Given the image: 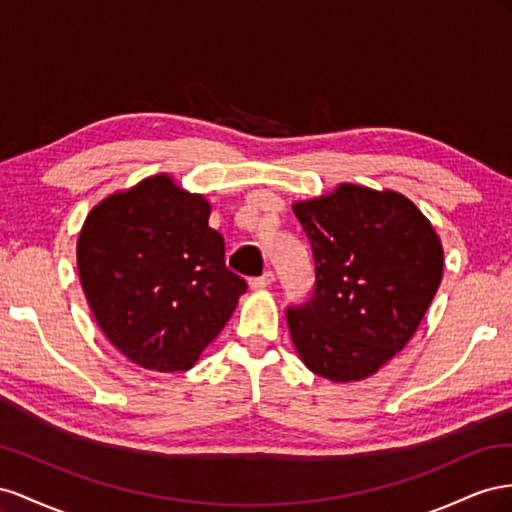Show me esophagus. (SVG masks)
<instances>
[{
    "label": "esophagus",
    "mask_w": 512,
    "mask_h": 512,
    "mask_svg": "<svg viewBox=\"0 0 512 512\" xmlns=\"http://www.w3.org/2000/svg\"><path fill=\"white\" fill-rule=\"evenodd\" d=\"M274 281V272L272 270H266L261 276H255V279H251V287L255 289H266L270 287Z\"/></svg>",
    "instance_id": "1"
}]
</instances>
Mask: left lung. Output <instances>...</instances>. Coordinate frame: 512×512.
I'll return each instance as SVG.
<instances>
[{
  "mask_svg": "<svg viewBox=\"0 0 512 512\" xmlns=\"http://www.w3.org/2000/svg\"><path fill=\"white\" fill-rule=\"evenodd\" d=\"M315 261L313 294L287 306L302 362L332 382L373 375L414 337L442 281L444 251L414 203L341 184L294 203Z\"/></svg>",
  "mask_w": 512,
  "mask_h": 512,
  "instance_id": "left-lung-1",
  "label": "left lung"
}]
</instances>
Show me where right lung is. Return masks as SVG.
Listing matches in <instances>:
<instances>
[{
	"instance_id": "add662e5",
	"label": "right lung",
	"mask_w": 512,
	"mask_h": 512,
	"mask_svg": "<svg viewBox=\"0 0 512 512\" xmlns=\"http://www.w3.org/2000/svg\"><path fill=\"white\" fill-rule=\"evenodd\" d=\"M208 218L210 203L167 175L107 197L85 218V298L113 347L143 369H191L246 291Z\"/></svg>"
}]
</instances>
